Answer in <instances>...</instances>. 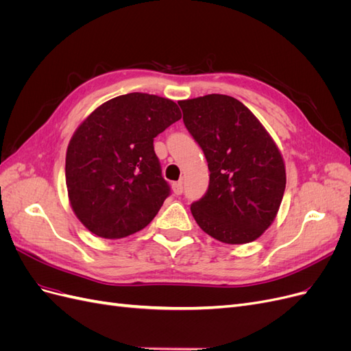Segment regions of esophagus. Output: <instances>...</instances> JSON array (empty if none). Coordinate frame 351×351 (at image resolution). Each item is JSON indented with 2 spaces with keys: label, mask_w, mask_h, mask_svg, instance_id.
Masks as SVG:
<instances>
[{
  "label": "esophagus",
  "mask_w": 351,
  "mask_h": 351,
  "mask_svg": "<svg viewBox=\"0 0 351 351\" xmlns=\"http://www.w3.org/2000/svg\"><path fill=\"white\" fill-rule=\"evenodd\" d=\"M173 192H174V195H177V196H180L183 193V182H176V183H173Z\"/></svg>",
  "instance_id": "1"
}]
</instances>
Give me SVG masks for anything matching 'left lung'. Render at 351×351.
I'll list each match as a JSON object with an SVG mask.
<instances>
[{"mask_svg": "<svg viewBox=\"0 0 351 351\" xmlns=\"http://www.w3.org/2000/svg\"><path fill=\"white\" fill-rule=\"evenodd\" d=\"M178 105L210 173L206 193L190 206L197 226L227 244L256 240L277 217L285 190L277 145L236 98L212 93Z\"/></svg>", "mask_w": 351, "mask_h": 351, "instance_id": "1", "label": "left lung"}]
</instances>
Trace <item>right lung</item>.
I'll return each mask as SVG.
<instances>
[{"mask_svg":"<svg viewBox=\"0 0 351 351\" xmlns=\"http://www.w3.org/2000/svg\"><path fill=\"white\" fill-rule=\"evenodd\" d=\"M182 119L171 99L127 93L95 110L74 132L66 155L70 205L102 239L145 228L171 193L154 139Z\"/></svg>","mask_w":351,"mask_h":351,"instance_id":"1","label":"right lung"}]
</instances>
